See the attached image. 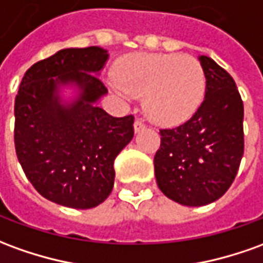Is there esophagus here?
Segmentation results:
<instances>
[{
    "label": "esophagus",
    "instance_id": "34e87169",
    "mask_svg": "<svg viewBox=\"0 0 263 263\" xmlns=\"http://www.w3.org/2000/svg\"><path fill=\"white\" fill-rule=\"evenodd\" d=\"M145 129V124L141 121V119H137L135 122H134V131L137 132H141V131H144Z\"/></svg>",
    "mask_w": 263,
    "mask_h": 263
}]
</instances>
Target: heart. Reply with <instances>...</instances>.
<instances>
[{"label": "heart", "instance_id": "1", "mask_svg": "<svg viewBox=\"0 0 263 263\" xmlns=\"http://www.w3.org/2000/svg\"><path fill=\"white\" fill-rule=\"evenodd\" d=\"M121 95L144 97L148 118L161 126L188 121L199 109L206 81L194 57L179 54L138 52L121 58L115 67Z\"/></svg>", "mask_w": 263, "mask_h": 263}]
</instances>
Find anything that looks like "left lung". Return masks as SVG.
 Listing matches in <instances>:
<instances>
[{"mask_svg": "<svg viewBox=\"0 0 263 263\" xmlns=\"http://www.w3.org/2000/svg\"><path fill=\"white\" fill-rule=\"evenodd\" d=\"M198 60L206 78L205 98L182 125L161 129V148L154 158L159 189L185 206L219 199L243 155V104L235 81L212 58Z\"/></svg>", "mask_w": 263, "mask_h": 263, "instance_id": "obj_1", "label": "left lung"}]
</instances>
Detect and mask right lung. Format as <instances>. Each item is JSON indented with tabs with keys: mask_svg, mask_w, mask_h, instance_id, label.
I'll return each instance as SVG.
<instances>
[{
	"mask_svg": "<svg viewBox=\"0 0 263 263\" xmlns=\"http://www.w3.org/2000/svg\"><path fill=\"white\" fill-rule=\"evenodd\" d=\"M100 47L64 48L24 75L15 97V151L34 188L74 209L98 206L114 188V161L134 138V117L98 106L108 89Z\"/></svg>",
	"mask_w": 263,
	"mask_h": 263,
	"instance_id": "right-lung-1",
	"label": "right lung"
}]
</instances>
